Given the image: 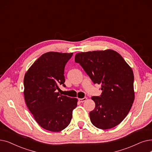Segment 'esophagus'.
<instances>
[{
    "instance_id": "obj_1",
    "label": "esophagus",
    "mask_w": 152,
    "mask_h": 152,
    "mask_svg": "<svg viewBox=\"0 0 152 152\" xmlns=\"http://www.w3.org/2000/svg\"><path fill=\"white\" fill-rule=\"evenodd\" d=\"M87 100V97H84V98H81V99H79V101L80 102H83L84 101H86Z\"/></svg>"
}]
</instances>
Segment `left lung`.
Listing matches in <instances>:
<instances>
[{"label": "left lung", "instance_id": "1", "mask_svg": "<svg viewBox=\"0 0 152 152\" xmlns=\"http://www.w3.org/2000/svg\"><path fill=\"white\" fill-rule=\"evenodd\" d=\"M80 63L94 84H101V96H92L95 108L89 113L95 127L105 130L119 124L134 101L132 69L122 56L113 50L78 53Z\"/></svg>", "mask_w": 152, "mask_h": 152}]
</instances>
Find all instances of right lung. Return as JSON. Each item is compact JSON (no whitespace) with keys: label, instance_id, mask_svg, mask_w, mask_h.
I'll use <instances>...</instances> for the list:
<instances>
[{"label":"right lung","instance_id":"add662e5","mask_svg":"<svg viewBox=\"0 0 152 152\" xmlns=\"http://www.w3.org/2000/svg\"><path fill=\"white\" fill-rule=\"evenodd\" d=\"M72 53L50 51L43 54L26 72L24 80L25 103L37 122L45 130L60 132L68 127L77 99L60 94L65 87L64 70Z\"/></svg>","mask_w":152,"mask_h":152}]
</instances>
